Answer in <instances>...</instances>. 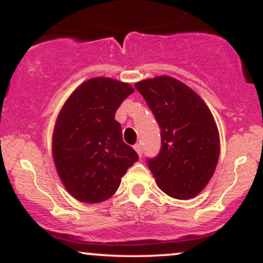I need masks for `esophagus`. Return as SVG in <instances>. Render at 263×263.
Segmentation results:
<instances>
[{"label":"esophagus","instance_id":"obj_1","mask_svg":"<svg viewBox=\"0 0 263 263\" xmlns=\"http://www.w3.org/2000/svg\"><path fill=\"white\" fill-rule=\"evenodd\" d=\"M134 148H135L136 152L138 153V156L141 157L142 156V146H141V144L140 143H136L135 146H134Z\"/></svg>","mask_w":263,"mask_h":263}]
</instances>
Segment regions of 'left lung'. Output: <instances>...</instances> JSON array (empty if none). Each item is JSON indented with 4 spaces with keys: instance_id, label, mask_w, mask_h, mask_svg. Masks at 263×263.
<instances>
[{
    "instance_id": "1",
    "label": "left lung",
    "mask_w": 263,
    "mask_h": 263,
    "mask_svg": "<svg viewBox=\"0 0 263 263\" xmlns=\"http://www.w3.org/2000/svg\"><path fill=\"white\" fill-rule=\"evenodd\" d=\"M161 128V149L147 165L157 185L176 199L195 197L213 177L220 153L219 132L197 92L171 77L135 85Z\"/></svg>"
}]
</instances>
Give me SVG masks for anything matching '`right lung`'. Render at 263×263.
<instances>
[{
    "instance_id": "add662e5",
    "label": "right lung",
    "mask_w": 263,
    "mask_h": 263,
    "mask_svg": "<svg viewBox=\"0 0 263 263\" xmlns=\"http://www.w3.org/2000/svg\"><path fill=\"white\" fill-rule=\"evenodd\" d=\"M134 92L110 78L85 81L60 110L53 134V158L63 184L78 200L100 203L112 197L127 170L138 161L122 140L115 114Z\"/></svg>"
}]
</instances>
